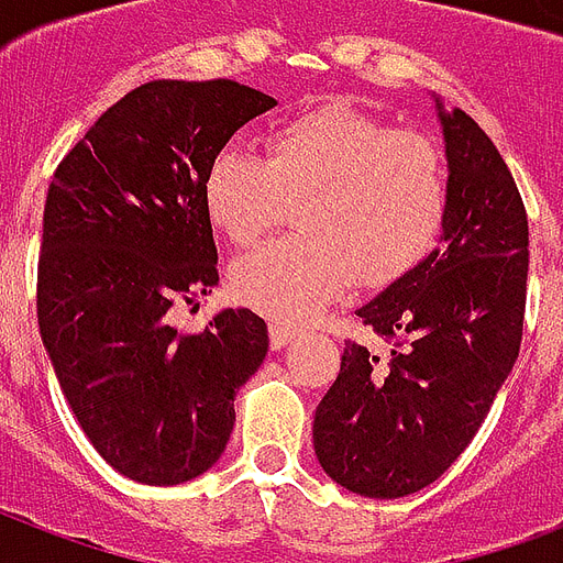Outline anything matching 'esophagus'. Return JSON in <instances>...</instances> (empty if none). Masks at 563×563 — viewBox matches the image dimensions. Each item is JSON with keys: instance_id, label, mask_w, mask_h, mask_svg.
I'll return each mask as SVG.
<instances>
[{"instance_id": "34e87169", "label": "esophagus", "mask_w": 563, "mask_h": 563, "mask_svg": "<svg viewBox=\"0 0 563 563\" xmlns=\"http://www.w3.org/2000/svg\"><path fill=\"white\" fill-rule=\"evenodd\" d=\"M268 335H272L274 351H280V347H286V344L295 342V335H298V327L272 324V327H268Z\"/></svg>"}]
</instances>
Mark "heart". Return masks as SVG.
Wrapping results in <instances>:
<instances>
[{"label":"heart","instance_id":"heart-1","mask_svg":"<svg viewBox=\"0 0 563 563\" xmlns=\"http://www.w3.org/2000/svg\"><path fill=\"white\" fill-rule=\"evenodd\" d=\"M203 210L233 245H256L298 207L291 239L233 268L236 298L277 321L316 318L351 286L400 280L432 251L450 207L441 145L347 104H321L265 134V161L221 148L203 172Z\"/></svg>","mask_w":563,"mask_h":563}]
</instances>
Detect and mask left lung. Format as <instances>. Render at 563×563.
<instances>
[{
	"label": "left lung",
	"instance_id": "1",
	"mask_svg": "<svg viewBox=\"0 0 563 563\" xmlns=\"http://www.w3.org/2000/svg\"><path fill=\"white\" fill-rule=\"evenodd\" d=\"M435 108L450 172L444 245L356 309L394 347L344 344L312 423L327 476L374 499L427 488L464 453L523 339V198L488 134L464 110Z\"/></svg>",
	"mask_w": 563,
	"mask_h": 563
}]
</instances>
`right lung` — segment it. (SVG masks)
<instances>
[{
	"instance_id": "obj_1",
	"label": "right lung",
	"mask_w": 563,
	"mask_h": 563,
	"mask_svg": "<svg viewBox=\"0 0 563 563\" xmlns=\"http://www.w3.org/2000/svg\"><path fill=\"white\" fill-rule=\"evenodd\" d=\"M274 104L228 78L143 84L48 184L40 335L90 444L128 479L180 485L210 471L233 432V397L268 353L251 309H221L201 333H180L169 312L219 283L203 172Z\"/></svg>"
}]
</instances>
